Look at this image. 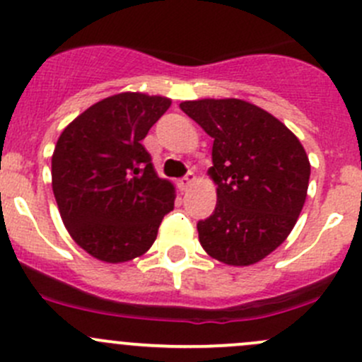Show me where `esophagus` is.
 <instances>
[{
	"instance_id": "esophagus-1",
	"label": "esophagus",
	"mask_w": 362,
	"mask_h": 362,
	"mask_svg": "<svg viewBox=\"0 0 362 362\" xmlns=\"http://www.w3.org/2000/svg\"><path fill=\"white\" fill-rule=\"evenodd\" d=\"M194 180H196V175L192 173V171H189L184 178L178 180V187H180V191H187V189L194 184Z\"/></svg>"
}]
</instances>
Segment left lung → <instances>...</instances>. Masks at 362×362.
Wrapping results in <instances>:
<instances>
[{
	"label": "left lung",
	"mask_w": 362,
	"mask_h": 362,
	"mask_svg": "<svg viewBox=\"0 0 362 362\" xmlns=\"http://www.w3.org/2000/svg\"><path fill=\"white\" fill-rule=\"evenodd\" d=\"M180 108L214 138L208 175L217 204L198 222L199 243L224 264H255L293 231L308 191V156L286 124L249 101L208 98Z\"/></svg>",
	"instance_id": "obj_1"
}]
</instances>
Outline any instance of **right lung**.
<instances>
[{"label":"right lung","instance_id":"1","mask_svg":"<svg viewBox=\"0 0 362 362\" xmlns=\"http://www.w3.org/2000/svg\"><path fill=\"white\" fill-rule=\"evenodd\" d=\"M171 100L120 93L69 122L52 154V191L69 236L103 262L140 257L173 210L175 187L159 178L141 140Z\"/></svg>","mask_w":362,"mask_h":362}]
</instances>
